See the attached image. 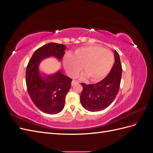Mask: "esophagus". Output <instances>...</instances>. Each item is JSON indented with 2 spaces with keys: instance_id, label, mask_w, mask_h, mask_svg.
<instances>
[{
  "instance_id": "obj_1",
  "label": "esophagus",
  "mask_w": 153,
  "mask_h": 153,
  "mask_svg": "<svg viewBox=\"0 0 153 153\" xmlns=\"http://www.w3.org/2000/svg\"><path fill=\"white\" fill-rule=\"evenodd\" d=\"M76 84H78V82L76 81V80H73L72 82H71V85H75Z\"/></svg>"
}]
</instances>
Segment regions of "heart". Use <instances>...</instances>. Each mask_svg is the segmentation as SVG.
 Returning a JSON list of instances; mask_svg holds the SVG:
<instances>
[{
  "mask_svg": "<svg viewBox=\"0 0 153 153\" xmlns=\"http://www.w3.org/2000/svg\"><path fill=\"white\" fill-rule=\"evenodd\" d=\"M114 61V54L108 49L98 45H88L76 49L71 56L66 55L63 65L71 76L83 70L92 82H98L108 75Z\"/></svg>",
  "mask_w": 153,
  "mask_h": 153,
  "instance_id": "1",
  "label": "heart"
}]
</instances>
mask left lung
<instances>
[{"label":"left lung","mask_w":153,"mask_h":153,"mask_svg":"<svg viewBox=\"0 0 153 153\" xmlns=\"http://www.w3.org/2000/svg\"><path fill=\"white\" fill-rule=\"evenodd\" d=\"M115 63L108 75L94 84L81 83L83 90L80 95L82 106L91 112H97L107 108L116 97L121 84L122 66L119 55L114 51Z\"/></svg>","instance_id":"1"}]
</instances>
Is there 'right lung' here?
Wrapping results in <instances>:
<instances>
[{
  "label": "right lung",
  "instance_id": "add662e5",
  "mask_svg": "<svg viewBox=\"0 0 153 153\" xmlns=\"http://www.w3.org/2000/svg\"><path fill=\"white\" fill-rule=\"evenodd\" d=\"M66 49V47L62 44L45 45L35 51L27 66V91L37 108L46 114H56L62 110L72 79L60 70L52 75H41L39 64L43 59L50 57L61 61Z\"/></svg>",
  "mask_w": 153,
  "mask_h": 153
}]
</instances>
